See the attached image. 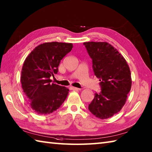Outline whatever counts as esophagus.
Returning a JSON list of instances; mask_svg holds the SVG:
<instances>
[{
	"instance_id": "obj_1",
	"label": "esophagus",
	"mask_w": 152,
	"mask_h": 152,
	"mask_svg": "<svg viewBox=\"0 0 152 152\" xmlns=\"http://www.w3.org/2000/svg\"><path fill=\"white\" fill-rule=\"evenodd\" d=\"M69 88H70V90H72V91H79L80 90L79 88H76L74 87H70Z\"/></svg>"
}]
</instances>
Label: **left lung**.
I'll return each instance as SVG.
<instances>
[{
  "label": "left lung",
  "mask_w": 152,
  "mask_h": 152,
  "mask_svg": "<svg viewBox=\"0 0 152 152\" xmlns=\"http://www.w3.org/2000/svg\"><path fill=\"white\" fill-rule=\"evenodd\" d=\"M93 60L94 75L101 92L94 94L88 110L100 119L110 118L121 111L132 86L130 67L119 51L107 42H84Z\"/></svg>",
  "instance_id": "1"
}]
</instances>
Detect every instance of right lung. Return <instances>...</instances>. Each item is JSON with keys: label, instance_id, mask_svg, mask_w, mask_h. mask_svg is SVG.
Listing matches in <instances>:
<instances>
[{"label": "right lung", "instance_id": "obj_1", "mask_svg": "<svg viewBox=\"0 0 152 152\" xmlns=\"http://www.w3.org/2000/svg\"><path fill=\"white\" fill-rule=\"evenodd\" d=\"M73 48L71 43L45 42L31 51L23 64L20 81L29 104L39 115H48L61 107L69 88L51 83L60 61Z\"/></svg>", "mask_w": 152, "mask_h": 152}]
</instances>
